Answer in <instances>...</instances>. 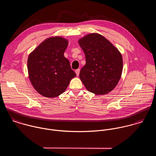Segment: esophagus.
I'll return each instance as SVG.
<instances>
[{"instance_id":"obj_1","label":"esophagus","mask_w":156,"mask_h":156,"mask_svg":"<svg viewBox=\"0 0 156 156\" xmlns=\"http://www.w3.org/2000/svg\"><path fill=\"white\" fill-rule=\"evenodd\" d=\"M75 72H76V75H77V76H79V73H80V69H76Z\"/></svg>"}]
</instances>
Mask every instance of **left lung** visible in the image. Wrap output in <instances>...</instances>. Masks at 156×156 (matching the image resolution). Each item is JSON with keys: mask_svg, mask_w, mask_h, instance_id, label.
<instances>
[{"mask_svg": "<svg viewBox=\"0 0 156 156\" xmlns=\"http://www.w3.org/2000/svg\"><path fill=\"white\" fill-rule=\"evenodd\" d=\"M78 42L86 58L85 66L79 74L84 86L95 95L110 92L121 77L123 61L121 53L99 34H88Z\"/></svg>", "mask_w": 156, "mask_h": 156, "instance_id": "obj_1", "label": "left lung"}]
</instances>
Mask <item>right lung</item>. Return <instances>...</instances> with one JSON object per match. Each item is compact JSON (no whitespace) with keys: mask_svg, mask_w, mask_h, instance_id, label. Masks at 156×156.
<instances>
[{"mask_svg":"<svg viewBox=\"0 0 156 156\" xmlns=\"http://www.w3.org/2000/svg\"><path fill=\"white\" fill-rule=\"evenodd\" d=\"M68 44L67 39L51 37L34 50L27 59L29 80L39 94L45 97L59 96L76 76L64 54Z\"/></svg>","mask_w":156,"mask_h":156,"instance_id":"right-lung-1","label":"right lung"}]
</instances>
